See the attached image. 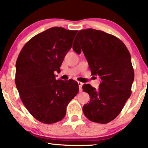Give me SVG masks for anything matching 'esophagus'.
<instances>
[{"instance_id": "1", "label": "esophagus", "mask_w": 148, "mask_h": 148, "mask_svg": "<svg viewBox=\"0 0 148 148\" xmlns=\"http://www.w3.org/2000/svg\"><path fill=\"white\" fill-rule=\"evenodd\" d=\"M77 83H78V85H79V92H82V87L83 83H82L81 82H78Z\"/></svg>"}]
</instances>
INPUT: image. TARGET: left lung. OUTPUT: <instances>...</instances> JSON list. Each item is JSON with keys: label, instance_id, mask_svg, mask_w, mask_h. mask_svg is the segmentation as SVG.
<instances>
[{"label": "left lung", "instance_id": "1", "mask_svg": "<svg viewBox=\"0 0 148 148\" xmlns=\"http://www.w3.org/2000/svg\"><path fill=\"white\" fill-rule=\"evenodd\" d=\"M73 49L83 50L93 75L101 79L99 88L84 84L90 100L83 106L85 116L92 122L106 124L116 118L131 94L134 80L131 58L118 38L94 29L79 31Z\"/></svg>", "mask_w": 148, "mask_h": 148}]
</instances>
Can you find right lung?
<instances>
[{
    "label": "right lung",
    "instance_id": "obj_1",
    "mask_svg": "<svg viewBox=\"0 0 148 148\" xmlns=\"http://www.w3.org/2000/svg\"><path fill=\"white\" fill-rule=\"evenodd\" d=\"M77 31L54 27L34 36L22 48L16 62L15 84L29 112L45 124L61 121L66 106L77 94V82L56 79Z\"/></svg>",
    "mask_w": 148,
    "mask_h": 148
}]
</instances>
